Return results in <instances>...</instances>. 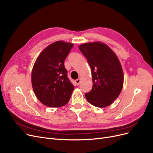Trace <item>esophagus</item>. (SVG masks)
<instances>
[{"label":"esophagus","mask_w":153,"mask_h":153,"mask_svg":"<svg viewBox=\"0 0 153 153\" xmlns=\"http://www.w3.org/2000/svg\"><path fill=\"white\" fill-rule=\"evenodd\" d=\"M80 82H81V79H76V80L75 81L76 85H79V83H80Z\"/></svg>","instance_id":"34e87169"}]
</instances>
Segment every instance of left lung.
Masks as SVG:
<instances>
[{
    "instance_id": "obj_1",
    "label": "left lung",
    "mask_w": 153,
    "mask_h": 153,
    "mask_svg": "<svg viewBox=\"0 0 153 153\" xmlns=\"http://www.w3.org/2000/svg\"><path fill=\"white\" fill-rule=\"evenodd\" d=\"M79 49L88 61L92 76V89L85 94L86 100L96 107L108 106L119 97L123 87L124 74L119 59L101 42L83 43Z\"/></svg>"
}]
</instances>
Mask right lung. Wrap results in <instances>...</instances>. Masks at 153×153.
I'll use <instances>...</instances> for the list:
<instances>
[{
	"mask_svg": "<svg viewBox=\"0 0 153 153\" xmlns=\"http://www.w3.org/2000/svg\"><path fill=\"white\" fill-rule=\"evenodd\" d=\"M74 44L57 41L47 46L37 58L31 74L36 97L44 105L58 108L67 104L74 86L67 77L64 61Z\"/></svg>",
	"mask_w": 153,
	"mask_h": 153,
	"instance_id": "right-lung-1",
	"label": "right lung"
}]
</instances>
